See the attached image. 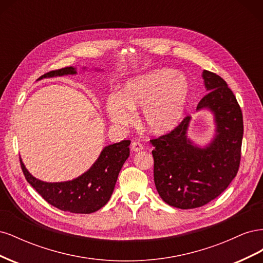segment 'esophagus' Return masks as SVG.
I'll return each instance as SVG.
<instances>
[{"label": "esophagus", "mask_w": 263, "mask_h": 263, "mask_svg": "<svg viewBox=\"0 0 263 263\" xmlns=\"http://www.w3.org/2000/svg\"><path fill=\"white\" fill-rule=\"evenodd\" d=\"M132 150L135 151V153H138V151L144 149V147H142V145L140 144V142H137V141H134L132 142Z\"/></svg>", "instance_id": "1"}]
</instances>
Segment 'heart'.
Instances as JSON below:
<instances>
[{"instance_id": "1", "label": "heart", "mask_w": 263, "mask_h": 263, "mask_svg": "<svg viewBox=\"0 0 263 263\" xmlns=\"http://www.w3.org/2000/svg\"><path fill=\"white\" fill-rule=\"evenodd\" d=\"M190 99L186 79L170 69H159L127 81L121 94H110L105 109L113 124L127 127L141 109V124L151 135L174 130L184 118Z\"/></svg>"}]
</instances>
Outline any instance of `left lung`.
I'll return each mask as SVG.
<instances>
[{"label":"left lung","instance_id":"left-lung-1","mask_svg":"<svg viewBox=\"0 0 263 263\" xmlns=\"http://www.w3.org/2000/svg\"><path fill=\"white\" fill-rule=\"evenodd\" d=\"M209 93L198 110L213 115L215 132L205 146L187 136V116L168 135L150 140L154 146V180L162 200L173 208H201L221 194L238 172L243 135L242 113L233 91L222 79L203 70Z\"/></svg>","mask_w":263,"mask_h":263}]
</instances>
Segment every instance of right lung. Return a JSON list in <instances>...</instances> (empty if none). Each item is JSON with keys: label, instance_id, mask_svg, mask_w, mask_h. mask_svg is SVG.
Segmentation results:
<instances>
[{"label": "right lung", "instance_id": "right-lung-1", "mask_svg": "<svg viewBox=\"0 0 263 263\" xmlns=\"http://www.w3.org/2000/svg\"><path fill=\"white\" fill-rule=\"evenodd\" d=\"M86 67H83V71ZM95 71L103 69L95 68ZM77 67H67L42 76L47 78L77 74ZM129 140H122L103 148L91 168L76 179L63 182H45L29 173L22 158L21 166L27 182L45 200L61 211L91 214L102 209L113 194L119 171L129 157Z\"/></svg>", "mask_w": 263, "mask_h": 263}]
</instances>
